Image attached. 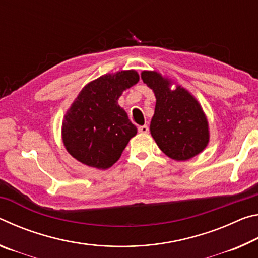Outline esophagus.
I'll list each match as a JSON object with an SVG mask.
<instances>
[{
    "mask_svg": "<svg viewBox=\"0 0 258 258\" xmlns=\"http://www.w3.org/2000/svg\"><path fill=\"white\" fill-rule=\"evenodd\" d=\"M139 133H142V134H147L148 132H149V127H148L147 125H142V126H139Z\"/></svg>",
    "mask_w": 258,
    "mask_h": 258,
    "instance_id": "obj_1",
    "label": "esophagus"
}]
</instances>
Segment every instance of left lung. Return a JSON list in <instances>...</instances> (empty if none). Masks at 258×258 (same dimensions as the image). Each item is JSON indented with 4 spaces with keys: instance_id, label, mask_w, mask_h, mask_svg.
<instances>
[{
    "instance_id": "obj_1",
    "label": "left lung",
    "mask_w": 258,
    "mask_h": 258,
    "mask_svg": "<svg viewBox=\"0 0 258 258\" xmlns=\"http://www.w3.org/2000/svg\"><path fill=\"white\" fill-rule=\"evenodd\" d=\"M141 78L156 95L150 132L160 150L175 160H187L202 152L209 133L197 100L181 86L172 91L171 81L156 72H143Z\"/></svg>"
}]
</instances>
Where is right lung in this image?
<instances>
[{"mask_svg": "<svg viewBox=\"0 0 258 258\" xmlns=\"http://www.w3.org/2000/svg\"><path fill=\"white\" fill-rule=\"evenodd\" d=\"M139 82L135 71L104 75L83 89L62 123V140L74 158L106 169L121 156L138 130L117 100Z\"/></svg>", "mask_w": 258, "mask_h": 258, "instance_id": "1", "label": "right lung"}]
</instances>
